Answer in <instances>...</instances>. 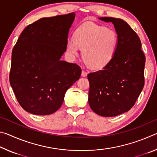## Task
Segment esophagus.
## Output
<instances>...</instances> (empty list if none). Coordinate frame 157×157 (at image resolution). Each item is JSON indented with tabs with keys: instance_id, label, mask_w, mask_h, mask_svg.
Here are the masks:
<instances>
[{
	"instance_id": "esophagus-1",
	"label": "esophagus",
	"mask_w": 157,
	"mask_h": 157,
	"mask_svg": "<svg viewBox=\"0 0 157 157\" xmlns=\"http://www.w3.org/2000/svg\"><path fill=\"white\" fill-rule=\"evenodd\" d=\"M86 75H87V72H86V71L82 70V77H85V76H86Z\"/></svg>"
}]
</instances>
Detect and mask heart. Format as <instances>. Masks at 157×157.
I'll return each instance as SVG.
<instances>
[{"instance_id": "obj_1", "label": "heart", "mask_w": 157, "mask_h": 157, "mask_svg": "<svg viewBox=\"0 0 157 157\" xmlns=\"http://www.w3.org/2000/svg\"><path fill=\"white\" fill-rule=\"evenodd\" d=\"M119 39L111 28L87 22L76 29L73 39L66 45V52L71 57L78 56L82 50V59L90 68L100 69L109 64L115 57Z\"/></svg>"}]
</instances>
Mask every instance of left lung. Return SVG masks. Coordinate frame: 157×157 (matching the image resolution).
I'll return each mask as SVG.
<instances>
[{
  "label": "left lung",
  "instance_id": "8db88e82",
  "mask_svg": "<svg viewBox=\"0 0 157 157\" xmlns=\"http://www.w3.org/2000/svg\"><path fill=\"white\" fill-rule=\"evenodd\" d=\"M111 22L119 42L115 57L102 70L90 73L89 104L95 113L112 117L128 111L134 105L145 84V57L139 36L125 21L100 17Z\"/></svg>",
  "mask_w": 157,
  "mask_h": 157
}]
</instances>
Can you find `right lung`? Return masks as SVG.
I'll list each match as a JSON object with an SVG mask.
<instances>
[{
  "label": "right lung",
  "instance_id": "1",
  "mask_svg": "<svg viewBox=\"0 0 157 157\" xmlns=\"http://www.w3.org/2000/svg\"><path fill=\"white\" fill-rule=\"evenodd\" d=\"M75 17L70 13L40 18L23 30L14 46L10 82L18 103L29 113H55L66 91L80 78L79 66L60 59Z\"/></svg>",
  "mask_w": 157,
  "mask_h": 157
}]
</instances>
